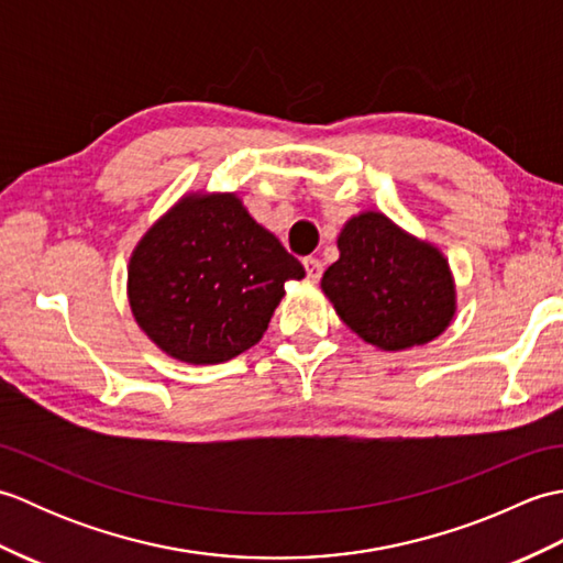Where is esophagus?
<instances>
[{"mask_svg": "<svg viewBox=\"0 0 563 563\" xmlns=\"http://www.w3.org/2000/svg\"><path fill=\"white\" fill-rule=\"evenodd\" d=\"M302 263H305L307 278L317 283V280L321 278V273H324V263H321V261H319V258H314V256H307Z\"/></svg>", "mask_w": 563, "mask_h": 563, "instance_id": "1", "label": "esophagus"}]
</instances>
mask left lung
<instances>
[{
    "label": "left lung",
    "mask_w": 563,
    "mask_h": 563,
    "mask_svg": "<svg viewBox=\"0 0 563 563\" xmlns=\"http://www.w3.org/2000/svg\"><path fill=\"white\" fill-rule=\"evenodd\" d=\"M341 256L321 290L363 341L406 351L440 336L454 317V283L440 251L387 214L361 212L339 234Z\"/></svg>",
    "instance_id": "8db88e82"
}]
</instances>
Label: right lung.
Returning a JSON list of instances; mask_svg holds the SVG:
<instances>
[{
  "label": "right lung",
  "mask_w": 563,
  "mask_h": 563,
  "mask_svg": "<svg viewBox=\"0 0 563 563\" xmlns=\"http://www.w3.org/2000/svg\"><path fill=\"white\" fill-rule=\"evenodd\" d=\"M305 268L234 194L186 196L128 266L135 321L176 361L214 365L258 343L285 283Z\"/></svg>",
  "instance_id": "add662e5"
}]
</instances>
